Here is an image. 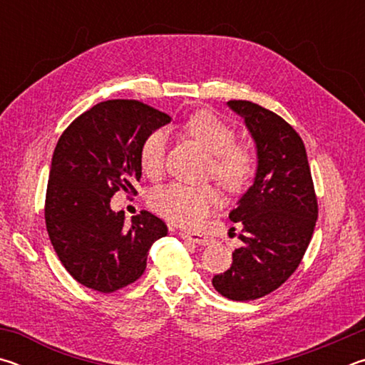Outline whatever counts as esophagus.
I'll return each instance as SVG.
<instances>
[{"mask_svg": "<svg viewBox=\"0 0 365 365\" xmlns=\"http://www.w3.org/2000/svg\"><path fill=\"white\" fill-rule=\"evenodd\" d=\"M178 235H180L183 240H190V242L197 243V245H211L212 243V238L207 237V235H202V233H193V232L182 230Z\"/></svg>", "mask_w": 365, "mask_h": 365, "instance_id": "esophagus-1", "label": "esophagus"}]
</instances>
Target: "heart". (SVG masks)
<instances>
[{
    "label": "heart",
    "mask_w": 365,
    "mask_h": 365,
    "mask_svg": "<svg viewBox=\"0 0 365 365\" xmlns=\"http://www.w3.org/2000/svg\"><path fill=\"white\" fill-rule=\"evenodd\" d=\"M188 137L214 154L212 172L220 187L237 193L248 187L256 170V154L250 146L235 143L237 132L211 110H197L182 123ZM169 135L156 128L141 143L140 164L150 178L160 177L164 170ZM217 191L212 187H190L172 183L154 191L150 205L158 214L182 227H197L217 206Z\"/></svg>",
    "instance_id": "obj_1"
}]
</instances>
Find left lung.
<instances>
[{"instance_id":"8db88e82","label":"left lung","mask_w":365,"mask_h":365,"mask_svg":"<svg viewBox=\"0 0 365 365\" xmlns=\"http://www.w3.org/2000/svg\"><path fill=\"white\" fill-rule=\"evenodd\" d=\"M256 143L255 183L228 214L240 222L242 248L212 285L233 301L262 298L283 285L298 267L317 220V197L307 154L298 132L256 103L232 100Z\"/></svg>"}]
</instances>
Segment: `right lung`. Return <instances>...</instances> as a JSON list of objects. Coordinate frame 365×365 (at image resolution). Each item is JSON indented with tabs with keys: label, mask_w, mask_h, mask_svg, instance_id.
<instances>
[{
	"label": "right lung",
	"mask_w": 365,
	"mask_h": 365,
	"mask_svg": "<svg viewBox=\"0 0 365 365\" xmlns=\"http://www.w3.org/2000/svg\"><path fill=\"white\" fill-rule=\"evenodd\" d=\"M170 122L137 100H109L78 115L61 135L51 159L45 220L66 270L83 287L113 293L138 280L151 245L168 225L141 211L125 224L110 209L117 191L137 195L143 140Z\"/></svg>",
	"instance_id": "add662e5"
}]
</instances>
